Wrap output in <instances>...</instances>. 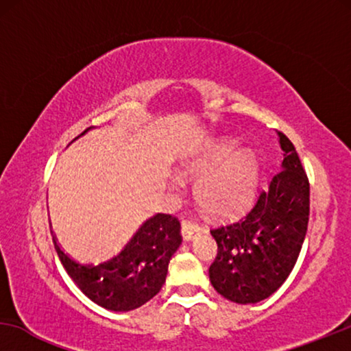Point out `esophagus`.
<instances>
[{"mask_svg": "<svg viewBox=\"0 0 351 351\" xmlns=\"http://www.w3.org/2000/svg\"><path fill=\"white\" fill-rule=\"evenodd\" d=\"M180 230H182V237H184L185 241H190L191 238L198 237V234L201 233V228L198 223H195L193 220H189V219H182L180 222Z\"/></svg>", "mask_w": 351, "mask_h": 351, "instance_id": "1", "label": "esophagus"}]
</instances>
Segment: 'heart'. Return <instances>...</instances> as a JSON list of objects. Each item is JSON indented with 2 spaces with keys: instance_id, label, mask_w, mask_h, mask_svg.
<instances>
[{
  "instance_id": "b5f03b06",
  "label": "heart",
  "mask_w": 351,
  "mask_h": 351,
  "mask_svg": "<svg viewBox=\"0 0 351 351\" xmlns=\"http://www.w3.org/2000/svg\"><path fill=\"white\" fill-rule=\"evenodd\" d=\"M234 142L230 138H222L213 143L203 155L191 162L189 171L203 174L224 160L232 152ZM254 176H256L254 153L247 148H241L201 180L198 198L213 213H230L244 203L252 189Z\"/></svg>"
}]
</instances>
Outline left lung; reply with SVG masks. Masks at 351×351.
Returning a JSON list of instances; mask_svg holds the SVG:
<instances>
[{"label": "left lung", "instance_id": "8db88e82", "mask_svg": "<svg viewBox=\"0 0 351 351\" xmlns=\"http://www.w3.org/2000/svg\"><path fill=\"white\" fill-rule=\"evenodd\" d=\"M281 169L246 213L210 230L217 256L209 280L225 299L257 304L280 289L294 268L310 217V184L294 145L278 131Z\"/></svg>", "mask_w": 351, "mask_h": 351}]
</instances>
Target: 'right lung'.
I'll list each match as a JSON object with an SVG mask.
<instances>
[{
	"label": "right lung",
	"instance_id": "right-lung-1",
	"mask_svg": "<svg viewBox=\"0 0 351 351\" xmlns=\"http://www.w3.org/2000/svg\"><path fill=\"white\" fill-rule=\"evenodd\" d=\"M52 243L62 265L86 297L107 310L131 311L153 299L165 285L167 265L182 243L180 222L171 214L153 215L117 257L99 265L73 261L62 251L54 234Z\"/></svg>",
	"mask_w": 351,
	"mask_h": 351
}]
</instances>
